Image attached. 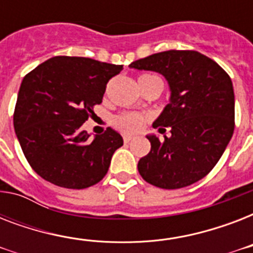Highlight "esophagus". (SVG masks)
Returning a JSON list of instances; mask_svg holds the SVG:
<instances>
[{
  "mask_svg": "<svg viewBox=\"0 0 253 253\" xmlns=\"http://www.w3.org/2000/svg\"><path fill=\"white\" fill-rule=\"evenodd\" d=\"M131 139H132V136H131V135H123V142L125 143H130Z\"/></svg>",
  "mask_w": 253,
  "mask_h": 253,
  "instance_id": "34e87169",
  "label": "esophagus"
}]
</instances>
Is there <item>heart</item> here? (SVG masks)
Returning <instances> with one entry per match:
<instances>
[{
	"label": "heart",
	"mask_w": 253,
	"mask_h": 253,
	"mask_svg": "<svg viewBox=\"0 0 253 253\" xmlns=\"http://www.w3.org/2000/svg\"><path fill=\"white\" fill-rule=\"evenodd\" d=\"M151 77H158L154 75H143L139 80L143 79H151ZM115 125L121 128V130L130 132V134H135L139 132L144 128L146 125V118L143 115L138 114V113H125V114L119 115L118 118L115 119Z\"/></svg>",
	"instance_id": "b5f03b06"
}]
</instances>
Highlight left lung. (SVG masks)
Instances as JSON below:
<instances>
[{"label": "left lung", "mask_w": 253, "mask_h": 253, "mask_svg": "<svg viewBox=\"0 0 253 253\" xmlns=\"http://www.w3.org/2000/svg\"><path fill=\"white\" fill-rule=\"evenodd\" d=\"M130 68L166 77L169 103L147 135L150 154L138 163L140 176L162 189H180L204 178L219 162L235 127L232 81L222 67L197 51H164L132 61Z\"/></svg>", "instance_id": "1"}]
</instances>
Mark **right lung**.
<instances>
[{"label":"right lung","instance_id":"add662e5","mask_svg":"<svg viewBox=\"0 0 253 253\" xmlns=\"http://www.w3.org/2000/svg\"><path fill=\"white\" fill-rule=\"evenodd\" d=\"M123 65L89 57L55 56L22 80L14 130L35 172L61 188L85 189L102 180L111 158L123 146L113 128L90 135L81 126L102 102L107 81Z\"/></svg>","mask_w":253,"mask_h":253}]
</instances>
